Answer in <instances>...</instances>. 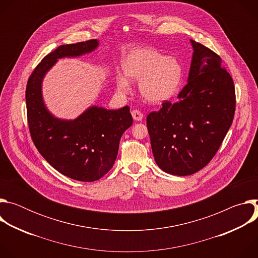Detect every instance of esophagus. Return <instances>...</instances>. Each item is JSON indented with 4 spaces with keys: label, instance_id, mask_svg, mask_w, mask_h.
Wrapping results in <instances>:
<instances>
[{
    "label": "esophagus",
    "instance_id": "esophagus-1",
    "mask_svg": "<svg viewBox=\"0 0 258 258\" xmlns=\"http://www.w3.org/2000/svg\"><path fill=\"white\" fill-rule=\"evenodd\" d=\"M132 115H133V118L137 121H141L143 119V113L140 111V110H133L132 111Z\"/></svg>",
    "mask_w": 258,
    "mask_h": 258
}]
</instances>
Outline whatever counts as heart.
I'll list each match as a JSON object with an SVG mask.
<instances>
[{"label":"heart","mask_w":258,"mask_h":258,"mask_svg":"<svg viewBox=\"0 0 258 258\" xmlns=\"http://www.w3.org/2000/svg\"><path fill=\"white\" fill-rule=\"evenodd\" d=\"M122 70L127 79L140 81L142 96L153 103L171 98L177 92L182 76L181 66L175 58L165 57L149 48L131 51L122 61ZM116 89L119 93H127L128 81L122 77L117 78Z\"/></svg>","instance_id":"1"}]
</instances>
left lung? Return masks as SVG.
Wrapping results in <instances>:
<instances>
[{
	"instance_id": "obj_1",
	"label": "left lung",
	"mask_w": 258,
	"mask_h": 258,
	"mask_svg": "<svg viewBox=\"0 0 258 258\" xmlns=\"http://www.w3.org/2000/svg\"><path fill=\"white\" fill-rule=\"evenodd\" d=\"M193 57L188 84L175 102L164 101L147 116L157 165L173 175H190L216 154L232 125L235 86L220 57L191 40Z\"/></svg>"
}]
</instances>
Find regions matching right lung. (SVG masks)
<instances>
[{"label":"right lung","mask_w":258,"mask_h":258,"mask_svg":"<svg viewBox=\"0 0 258 258\" xmlns=\"http://www.w3.org/2000/svg\"><path fill=\"white\" fill-rule=\"evenodd\" d=\"M98 45L90 40L59 46L34 68L25 91L27 122L36 149L60 173L81 181H95L112 168L120 138L133 124L130 107L92 106L75 120L59 119L45 106L42 82L58 59L90 53Z\"/></svg>","instance_id":"right-lung-1"}]
</instances>
